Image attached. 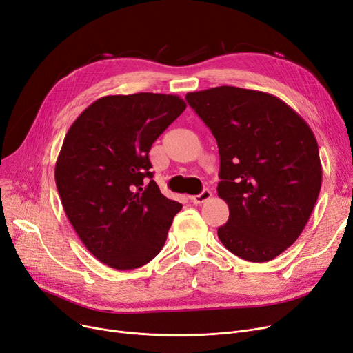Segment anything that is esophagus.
<instances>
[{
    "label": "esophagus",
    "instance_id": "1",
    "mask_svg": "<svg viewBox=\"0 0 353 353\" xmlns=\"http://www.w3.org/2000/svg\"><path fill=\"white\" fill-rule=\"evenodd\" d=\"M210 196H211V191H210V190H203L199 195L191 196V201H192L194 204H201V203L207 201V200L210 199Z\"/></svg>",
    "mask_w": 353,
    "mask_h": 353
}]
</instances>
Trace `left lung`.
Listing matches in <instances>:
<instances>
[{
  "mask_svg": "<svg viewBox=\"0 0 353 353\" xmlns=\"http://www.w3.org/2000/svg\"><path fill=\"white\" fill-rule=\"evenodd\" d=\"M217 140V192L229 220L217 234L249 262H268L291 246L312 216L321 187L317 140L279 98L217 87L185 95Z\"/></svg>",
  "mask_w": 353,
  "mask_h": 353,
  "instance_id": "obj_1",
  "label": "left lung"
}]
</instances>
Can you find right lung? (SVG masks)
<instances>
[{
    "instance_id": "obj_1",
    "label": "right lung",
    "mask_w": 353,
    "mask_h": 353,
    "mask_svg": "<svg viewBox=\"0 0 353 353\" xmlns=\"http://www.w3.org/2000/svg\"><path fill=\"white\" fill-rule=\"evenodd\" d=\"M185 107L178 95H107L83 110L65 136L54 168L65 214L110 268L136 270L165 245L182 205L152 179L149 150Z\"/></svg>"
}]
</instances>
